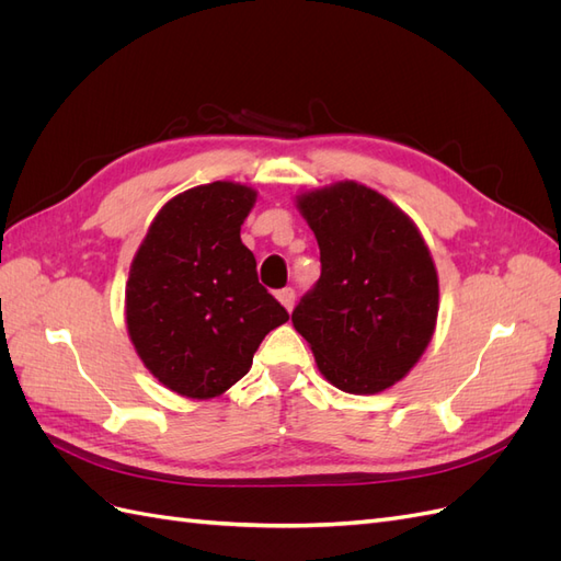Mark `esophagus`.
<instances>
[{
  "label": "esophagus",
  "mask_w": 561,
  "mask_h": 561,
  "mask_svg": "<svg viewBox=\"0 0 561 561\" xmlns=\"http://www.w3.org/2000/svg\"><path fill=\"white\" fill-rule=\"evenodd\" d=\"M276 297L287 311H293V307H295V290H293V287H283V290L276 293Z\"/></svg>",
  "instance_id": "34e87169"
}]
</instances>
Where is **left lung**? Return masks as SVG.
Here are the masks:
<instances>
[{
    "label": "left lung",
    "instance_id": "1",
    "mask_svg": "<svg viewBox=\"0 0 561 561\" xmlns=\"http://www.w3.org/2000/svg\"><path fill=\"white\" fill-rule=\"evenodd\" d=\"M320 248V278L293 311L318 369L353 396L407 377L431 344L439 285L421 231L393 201L360 182L297 196Z\"/></svg>",
    "mask_w": 561,
    "mask_h": 561
}]
</instances>
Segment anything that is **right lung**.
Segmentation results:
<instances>
[{"label":"right lung","mask_w":561,"mask_h":561,"mask_svg":"<svg viewBox=\"0 0 561 561\" xmlns=\"http://www.w3.org/2000/svg\"><path fill=\"white\" fill-rule=\"evenodd\" d=\"M257 192L210 182L171 198L149 225L126 283V328L145 367L173 393L208 400L248 375L287 311L257 280L241 225Z\"/></svg>","instance_id":"obj_1"}]
</instances>
